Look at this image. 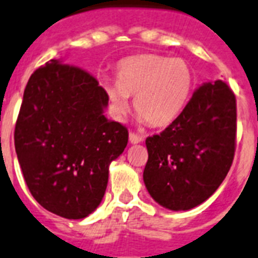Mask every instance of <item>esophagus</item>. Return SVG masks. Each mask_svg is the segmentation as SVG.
Wrapping results in <instances>:
<instances>
[{
    "label": "esophagus",
    "mask_w": 258,
    "mask_h": 258,
    "mask_svg": "<svg viewBox=\"0 0 258 258\" xmlns=\"http://www.w3.org/2000/svg\"><path fill=\"white\" fill-rule=\"evenodd\" d=\"M142 141H144V138H142V136H140V134H136V133L129 134V142H131V144H140V142Z\"/></svg>",
    "instance_id": "1"
}]
</instances>
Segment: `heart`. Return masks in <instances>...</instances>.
I'll return each instance as SVG.
<instances>
[{
	"label": "heart",
	"instance_id": "1",
	"mask_svg": "<svg viewBox=\"0 0 258 258\" xmlns=\"http://www.w3.org/2000/svg\"><path fill=\"white\" fill-rule=\"evenodd\" d=\"M192 84L186 60L157 54L127 57L117 66V80H101L114 116L122 118L129 110V96H136L134 109L152 126L169 125L179 116Z\"/></svg>",
	"mask_w": 258,
	"mask_h": 258
}]
</instances>
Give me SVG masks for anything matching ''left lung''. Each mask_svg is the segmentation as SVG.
I'll list each match as a JSON object with an SVG mask.
<instances>
[{
	"instance_id": "obj_1",
	"label": "left lung",
	"mask_w": 258,
	"mask_h": 258,
	"mask_svg": "<svg viewBox=\"0 0 258 258\" xmlns=\"http://www.w3.org/2000/svg\"><path fill=\"white\" fill-rule=\"evenodd\" d=\"M235 141V95L221 80L204 83L162 133L146 138L150 197L171 211L206 202L231 169Z\"/></svg>"
}]
</instances>
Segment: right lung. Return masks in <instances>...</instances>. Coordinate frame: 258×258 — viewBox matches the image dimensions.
Returning <instances> with one entry per match:
<instances>
[{
	"label": "right lung",
	"mask_w": 258,
	"mask_h": 258,
	"mask_svg": "<svg viewBox=\"0 0 258 258\" xmlns=\"http://www.w3.org/2000/svg\"><path fill=\"white\" fill-rule=\"evenodd\" d=\"M108 97L82 68L51 59L30 76L14 131L18 162L34 199L52 214L84 219L103 201L109 165L127 129L108 120Z\"/></svg>",
	"instance_id": "obj_1"
}]
</instances>
